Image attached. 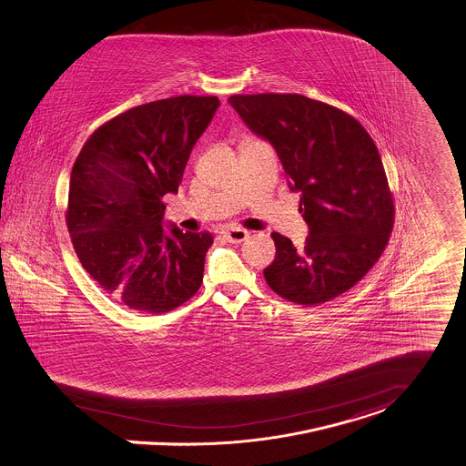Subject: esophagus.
Returning a JSON list of instances; mask_svg holds the SVG:
<instances>
[{
    "instance_id": "1",
    "label": "esophagus",
    "mask_w": 466,
    "mask_h": 466,
    "mask_svg": "<svg viewBox=\"0 0 466 466\" xmlns=\"http://www.w3.org/2000/svg\"><path fill=\"white\" fill-rule=\"evenodd\" d=\"M222 235H224V238H226L228 242H231V244H240V242H244V240L248 238L249 233H248L246 229L233 228V229H224Z\"/></svg>"
}]
</instances>
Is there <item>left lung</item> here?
Masks as SVG:
<instances>
[{
    "mask_svg": "<svg viewBox=\"0 0 466 466\" xmlns=\"http://www.w3.org/2000/svg\"><path fill=\"white\" fill-rule=\"evenodd\" d=\"M228 103L276 149L309 229L302 249L272 233L276 258L263 270L268 287L306 306L347 292L380 259L393 228L372 137L345 112L300 94H238Z\"/></svg>",
    "mask_w": 466,
    "mask_h": 466,
    "instance_id": "obj_1",
    "label": "left lung"
}]
</instances>
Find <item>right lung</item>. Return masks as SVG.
<instances>
[{
    "instance_id": "add662e5",
    "label": "right lung",
    "mask_w": 466,
    "mask_h": 466,
    "mask_svg": "<svg viewBox=\"0 0 466 466\" xmlns=\"http://www.w3.org/2000/svg\"><path fill=\"white\" fill-rule=\"evenodd\" d=\"M215 96H177L135 106L85 142L69 183L67 228L90 278L131 309L166 313L203 283L208 231L164 228L166 194L177 187Z\"/></svg>"
}]
</instances>
